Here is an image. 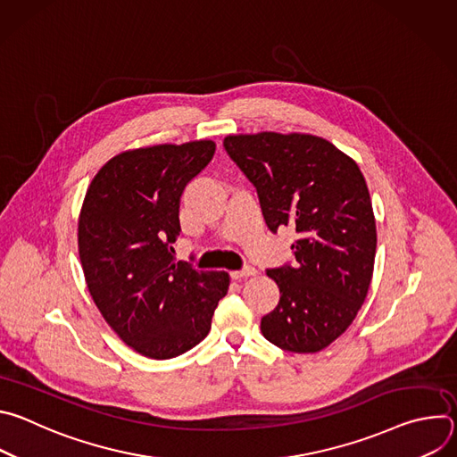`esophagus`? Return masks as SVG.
<instances>
[{
    "mask_svg": "<svg viewBox=\"0 0 457 457\" xmlns=\"http://www.w3.org/2000/svg\"><path fill=\"white\" fill-rule=\"evenodd\" d=\"M254 275H256V270L251 268V266H247V268H244L240 271H231V278L233 280H240V278H247V277H254Z\"/></svg>",
    "mask_w": 457,
    "mask_h": 457,
    "instance_id": "1",
    "label": "esophagus"
}]
</instances>
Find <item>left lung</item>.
<instances>
[{
    "instance_id": "left-lung-1",
    "label": "left lung",
    "mask_w": 457,
    "mask_h": 457,
    "mask_svg": "<svg viewBox=\"0 0 457 457\" xmlns=\"http://www.w3.org/2000/svg\"><path fill=\"white\" fill-rule=\"evenodd\" d=\"M224 148L256 187L268 228L298 233L295 264L268 271L280 302L260 329L284 351L318 353L347 331L372 280L376 220L363 173L311 134H238Z\"/></svg>"
}]
</instances>
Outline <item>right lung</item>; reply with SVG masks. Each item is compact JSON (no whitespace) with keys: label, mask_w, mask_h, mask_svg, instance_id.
I'll use <instances>...</instances> for the list:
<instances>
[{"label":"right lung","mask_w":457,"mask_h":457,"mask_svg":"<svg viewBox=\"0 0 457 457\" xmlns=\"http://www.w3.org/2000/svg\"><path fill=\"white\" fill-rule=\"evenodd\" d=\"M215 148L201 139L120 152L85 195L78 247L88 293L112 331L146 358H175L201 344L229 287L226 271L193 270L171 247L180 195Z\"/></svg>","instance_id":"obj_1"}]
</instances>
